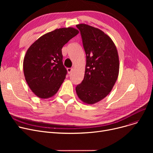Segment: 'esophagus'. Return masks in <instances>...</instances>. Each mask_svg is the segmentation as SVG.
<instances>
[{"instance_id":"1","label":"esophagus","mask_w":153,"mask_h":153,"mask_svg":"<svg viewBox=\"0 0 153 153\" xmlns=\"http://www.w3.org/2000/svg\"><path fill=\"white\" fill-rule=\"evenodd\" d=\"M67 71H68V74H71V72L72 71V68H68V69H67Z\"/></svg>"}]
</instances>
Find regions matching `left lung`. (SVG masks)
Segmentation results:
<instances>
[{"label":"left lung","instance_id":"8db88e82","mask_svg":"<svg viewBox=\"0 0 153 153\" xmlns=\"http://www.w3.org/2000/svg\"><path fill=\"white\" fill-rule=\"evenodd\" d=\"M81 31L86 54L85 74L76 87V94L84 103L92 105L109 94L119 73V57L111 38L101 30L81 23Z\"/></svg>","mask_w":153,"mask_h":153}]
</instances>
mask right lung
<instances>
[{
	"instance_id": "1",
	"label": "right lung",
	"mask_w": 153,
	"mask_h": 153,
	"mask_svg": "<svg viewBox=\"0 0 153 153\" xmlns=\"http://www.w3.org/2000/svg\"><path fill=\"white\" fill-rule=\"evenodd\" d=\"M73 28H61L47 33L32 44L23 59V73L31 91L48 99L58 91L67 74L62 64V48L76 36Z\"/></svg>"
}]
</instances>
